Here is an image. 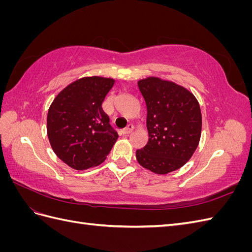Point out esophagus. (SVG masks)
I'll use <instances>...</instances> for the list:
<instances>
[{"instance_id": "esophagus-1", "label": "esophagus", "mask_w": 252, "mask_h": 252, "mask_svg": "<svg viewBox=\"0 0 252 252\" xmlns=\"http://www.w3.org/2000/svg\"><path fill=\"white\" fill-rule=\"evenodd\" d=\"M132 130H133V125L129 124L126 128H124L123 130H122V133H123V134H129Z\"/></svg>"}]
</instances>
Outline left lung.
Returning <instances> with one entry per match:
<instances>
[{
  "label": "left lung",
  "mask_w": 252,
  "mask_h": 252,
  "mask_svg": "<svg viewBox=\"0 0 252 252\" xmlns=\"http://www.w3.org/2000/svg\"><path fill=\"white\" fill-rule=\"evenodd\" d=\"M147 107L148 143L135 152L141 166L166 174L184 166L199 145L202 114L186 88L150 77L138 82Z\"/></svg>",
  "instance_id": "left-lung-1"
}]
</instances>
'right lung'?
Returning a JSON list of instances; mask_svg holds the SVG:
<instances>
[{"label": "right lung", "mask_w": 252, "mask_h": 252, "mask_svg": "<svg viewBox=\"0 0 252 252\" xmlns=\"http://www.w3.org/2000/svg\"><path fill=\"white\" fill-rule=\"evenodd\" d=\"M113 79L86 77L72 82L56 96L47 116V134L59 158L71 168L100 165L119 138L102 104Z\"/></svg>", "instance_id": "1"}]
</instances>
